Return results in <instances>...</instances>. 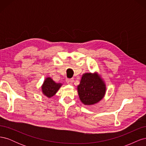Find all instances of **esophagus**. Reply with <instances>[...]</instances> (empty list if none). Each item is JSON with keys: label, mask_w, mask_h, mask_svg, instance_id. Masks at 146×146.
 <instances>
[{"label": "esophagus", "mask_w": 146, "mask_h": 146, "mask_svg": "<svg viewBox=\"0 0 146 146\" xmlns=\"http://www.w3.org/2000/svg\"><path fill=\"white\" fill-rule=\"evenodd\" d=\"M74 80L73 78H67L66 79V82H67L68 84H69V85H71V84L72 83Z\"/></svg>", "instance_id": "esophagus-1"}]
</instances>
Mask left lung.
<instances>
[{"mask_svg":"<svg viewBox=\"0 0 146 146\" xmlns=\"http://www.w3.org/2000/svg\"><path fill=\"white\" fill-rule=\"evenodd\" d=\"M77 91L82 102L87 105H93L103 99L106 86L99 74L86 73L83 75Z\"/></svg>","mask_w":146,"mask_h":146,"instance_id":"8db88e82","label":"left lung"}]
</instances>
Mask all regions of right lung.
Listing matches in <instances>:
<instances>
[{"instance_id": "right-lung-1", "label": "right lung", "mask_w": 146, "mask_h": 146, "mask_svg": "<svg viewBox=\"0 0 146 146\" xmlns=\"http://www.w3.org/2000/svg\"><path fill=\"white\" fill-rule=\"evenodd\" d=\"M62 85L61 83H56L50 77H47L41 87L43 94L47 98L54 96Z\"/></svg>"}]
</instances>
